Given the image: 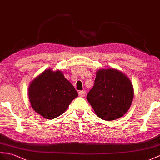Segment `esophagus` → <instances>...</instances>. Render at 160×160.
<instances>
[{
    "label": "esophagus",
    "instance_id": "esophagus-1",
    "mask_svg": "<svg viewBox=\"0 0 160 160\" xmlns=\"http://www.w3.org/2000/svg\"><path fill=\"white\" fill-rule=\"evenodd\" d=\"M79 96L81 97H84L85 96V91L82 90L79 92Z\"/></svg>",
    "mask_w": 160,
    "mask_h": 160
}]
</instances>
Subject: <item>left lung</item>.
<instances>
[{
  "mask_svg": "<svg viewBox=\"0 0 160 160\" xmlns=\"http://www.w3.org/2000/svg\"><path fill=\"white\" fill-rule=\"evenodd\" d=\"M133 98L134 88L129 78L112 68L97 71L94 85L87 96L96 115L106 121L118 119L125 115Z\"/></svg>",
  "mask_w": 160,
  "mask_h": 160,
  "instance_id": "1",
  "label": "left lung"
}]
</instances>
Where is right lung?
<instances>
[{
    "label": "right lung",
    "mask_w": 160,
    "mask_h": 160,
    "mask_svg": "<svg viewBox=\"0 0 160 160\" xmlns=\"http://www.w3.org/2000/svg\"><path fill=\"white\" fill-rule=\"evenodd\" d=\"M78 93L60 70L46 69L31 81L28 97L31 107L44 118L63 114Z\"/></svg>",
    "instance_id": "right-lung-1"
}]
</instances>
